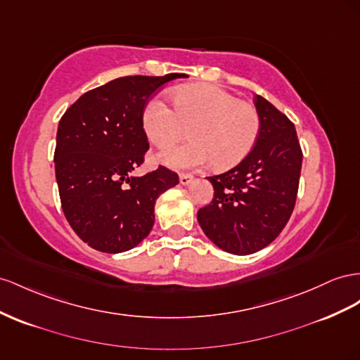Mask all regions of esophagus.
<instances>
[{
    "label": "esophagus",
    "mask_w": 360,
    "mask_h": 360,
    "mask_svg": "<svg viewBox=\"0 0 360 360\" xmlns=\"http://www.w3.org/2000/svg\"><path fill=\"white\" fill-rule=\"evenodd\" d=\"M179 179H180V183L183 184V186H186V184H189L193 180V177L191 176V174H184V172L180 174Z\"/></svg>",
    "instance_id": "esophagus-1"
}]
</instances>
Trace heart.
Returning a JSON list of instances; mask_svg holds the SVG:
<instances>
[{
	"mask_svg": "<svg viewBox=\"0 0 360 360\" xmlns=\"http://www.w3.org/2000/svg\"><path fill=\"white\" fill-rule=\"evenodd\" d=\"M172 108L159 98L142 110V127L156 147H168L189 133L191 141L163 150L159 160L186 169L213 162L218 169L236 167L255 148L260 134V115L255 105L239 101L222 87L186 84L171 92Z\"/></svg>",
	"mask_w": 360,
	"mask_h": 360,
	"instance_id": "heart-1",
	"label": "heart"
}]
</instances>
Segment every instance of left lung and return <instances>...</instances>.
<instances>
[{"label":"left lung","instance_id":"8db88e82","mask_svg":"<svg viewBox=\"0 0 360 360\" xmlns=\"http://www.w3.org/2000/svg\"><path fill=\"white\" fill-rule=\"evenodd\" d=\"M260 134L235 168L207 177L213 200L198 210L206 236L231 255H251L269 245L295 207L303 151L295 125L264 96L256 95Z\"/></svg>","mask_w":360,"mask_h":360}]
</instances>
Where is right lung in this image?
<instances>
[{"instance_id": "add662e5", "label": "right lung", "mask_w": 360, "mask_h": 360, "mask_svg": "<svg viewBox=\"0 0 360 360\" xmlns=\"http://www.w3.org/2000/svg\"><path fill=\"white\" fill-rule=\"evenodd\" d=\"M186 74L127 75L83 94L59 121L56 180L65 217L87 245L122 252L154 226V204L179 183L160 167L142 177L131 171L150 150L142 110L159 87Z\"/></svg>"}]
</instances>
